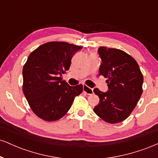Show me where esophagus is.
I'll return each instance as SVG.
<instances>
[{"instance_id":"esophagus-1","label":"esophagus","mask_w":158,"mask_h":158,"mask_svg":"<svg viewBox=\"0 0 158 158\" xmlns=\"http://www.w3.org/2000/svg\"><path fill=\"white\" fill-rule=\"evenodd\" d=\"M83 91H84L85 93H86L88 95H91V94H94L93 89L85 85H83Z\"/></svg>"}]
</instances>
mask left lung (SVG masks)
Listing matches in <instances>:
<instances>
[{"label": "left lung", "instance_id": "obj_1", "mask_svg": "<svg viewBox=\"0 0 158 158\" xmlns=\"http://www.w3.org/2000/svg\"><path fill=\"white\" fill-rule=\"evenodd\" d=\"M98 52L102 59L99 75L108 79V90H94L99 98L94 111L107 123H120L128 118L142 95L143 74L135 59L123 50L100 47Z\"/></svg>", "mask_w": 158, "mask_h": 158}]
</instances>
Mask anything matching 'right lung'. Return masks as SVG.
<instances>
[{"instance_id":"obj_1","label":"right lung","mask_w":158,"mask_h":158,"mask_svg":"<svg viewBox=\"0 0 158 158\" xmlns=\"http://www.w3.org/2000/svg\"><path fill=\"white\" fill-rule=\"evenodd\" d=\"M81 48L64 41L45 43L30 54L23 65V92L33 113L43 120L64 117L82 92V85L70 86L61 81L72 57Z\"/></svg>"}]
</instances>
